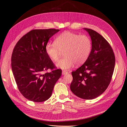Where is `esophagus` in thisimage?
I'll use <instances>...</instances> for the list:
<instances>
[{"label":"esophagus","instance_id":"34e87169","mask_svg":"<svg viewBox=\"0 0 127 127\" xmlns=\"http://www.w3.org/2000/svg\"><path fill=\"white\" fill-rule=\"evenodd\" d=\"M68 74V72L67 71H62V75H66Z\"/></svg>","mask_w":127,"mask_h":127}]
</instances>
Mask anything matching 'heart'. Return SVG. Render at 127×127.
Listing matches in <instances>:
<instances>
[{
    "mask_svg": "<svg viewBox=\"0 0 127 127\" xmlns=\"http://www.w3.org/2000/svg\"><path fill=\"white\" fill-rule=\"evenodd\" d=\"M91 50L92 41L90 37L67 31L57 36L54 42H49L45 46L46 54L53 62H58L63 52L64 58L56 66L64 70L71 68L75 63L80 65L84 63Z\"/></svg>",
    "mask_w": 127,
    "mask_h": 127,
    "instance_id": "obj_1",
    "label": "heart"
}]
</instances>
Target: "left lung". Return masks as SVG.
<instances>
[{"label": "left lung", "instance_id": "left-lung-1", "mask_svg": "<svg viewBox=\"0 0 127 127\" xmlns=\"http://www.w3.org/2000/svg\"><path fill=\"white\" fill-rule=\"evenodd\" d=\"M92 41V50L85 63L72 72L71 91L85 100L100 96L111 82L115 66V56L111 46L103 36L89 28H84Z\"/></svg>", "mask_w": 127, "mask_h": 127}]
</instances>
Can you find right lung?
Segmentation results:
<instances>
[{"mask_svg":"<svg viewBox=\"0 0 127 127\" xmlns=\"http://www.w3.org/2000/svg\"><path fill=\"white\" fill-rule=\"evenodd\" d=\"M60 30H33L20 38L11 55V69L17 87L27 99L42 102L51 97L56 82L62 75L61 69L48 58L45 46ZM48 69L50 72H45Z\"/></svg>","mask_w":127,"mask_h":127,"instance_id":"right-lung-1","label":"right lung"}]
</instances>
